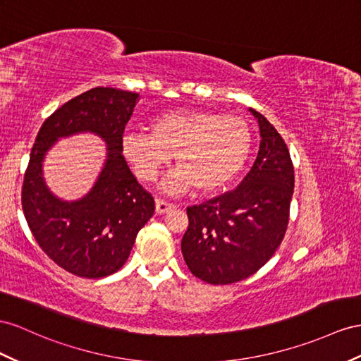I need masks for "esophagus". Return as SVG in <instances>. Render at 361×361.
<instances>
[{"label": "esophagus", "instance_id": "1", "mask_svg": "<svg viewBox=\"0 0 361 361\" xmlns=\"http://www.w3.org/2000/svg\"><path fill=\"white\" fill-rule=\"evenodd\" d=\"M175 206L172 204V202H168V201H164V200H161V198H155V210H157V214H166V212L168 210H171V209H173Z\"/></svg>", "mask_w": 361, "mask_h": 361}]
</instances>
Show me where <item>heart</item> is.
Listing matches in <instances>:
<instances>
[{
    "label": "heart",
    "instance_id": "b5f03b06",
    "mask_svg": "<svg viewBox=\"0 0 361 361\" xmlns=\"http://www.w3.org/2000/svg\"><path fill=\"white\" fill-rule=\"evenodd\" d=\"M152 134L131 131L122 149L138 178L151 183L172 160L178 166L161 181L172 195L192 188L215 192L243 171L252 147L250 128L243 118L214 111L178 109L151 120Z\"/></svg>",
    "mask_w": 361,
    "mask_h": 361
}]
</instances>
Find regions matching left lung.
Wrapping results in <instances>:
<instances>
[{"label":"left lung","instance_id":"left-lung-1","mask_svg":"<svg viewBox=\"0 0 361 361\" xmlns=\"http://www.w3.org/2000/svg\"><path fill=\"white\" fill-rule=\"evenodd\" d=\"M261 145L250 172L223 195L188 207L189 227L181 253L189 270L212 285H227L256 273L285 236L294 190V168L283 138L261 113Z\"/></svg>","mask_w":361,"mask_h":361}]
</instances>
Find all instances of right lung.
<instances>
[{"instance_id": "1", "label": "right lung", "mask_w": 361, "mask_h": 361, "mask_svg": "<svg viewBox=\"0 0 361 361\" xmlns=\"http://www.w3.org/2000/svg\"><path fill=\"white\" fill-rule=\"evenodd\" d=\"M137 92L97 87L58 108L42 123L23 183V212L36 243L71 274L99 279L126 262L155 201L137 181L122 154L123 131ZM92 132L107 142V160L87 195L62 202L44 186L42 161L61 136Z\"/></svg>"}]
</instances>
